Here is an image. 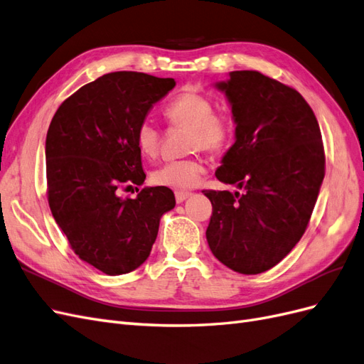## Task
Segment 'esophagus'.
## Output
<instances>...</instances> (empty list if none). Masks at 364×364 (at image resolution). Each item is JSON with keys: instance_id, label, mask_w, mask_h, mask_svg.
Returning <instances> with one entry per match:
<instances>
[{"instance_id": "esophagus-1", "label": "esophagus", "mask_w": 364, "mask_h": 364, "mask_svg": "<svg viewBox=\"0 0 364 364\" xmlns=\"http://www.w3.org/2000/svg\"><path fill=\"white\" fill-rule=\"evenodd\" d=\"M190 196H191V193H190V191H176V193H174L176 202H178V203H182L183 200L188 199Z\"/></svg>"}]
</instances>
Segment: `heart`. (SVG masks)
<instances>
[{
    "mask_svg": "<svg viewBox=\"0 0 364 364\" xmlns=\"http://www.w3.org/2000/svg\"><path fill=\"white\" fill-rule=\"evenodd\" d=\"M211 98L197 92L185 91L165 106L164 115L173 127H188L186 150H205L208 153L223 151L232 138V123L228 115L214 112ZM136 146L142 156L155 158L161 147L159 127L150 119H142L136 127ZM205 171V159L199 153L182 159L165 162L153 173V181L168 188H191Z\"/></svg>",
    "mask_w": 364,
    "mask_h": 364,
    "instance_id": "heart-1",
    "label": "heart"
}]
</instances>
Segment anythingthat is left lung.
<instances>
[{
	"instance_id": "obj_1",
	"label": "left lung",
	"mask_w": 364,
	"mask_h": 364,
	"mask_svg": "<svg viewBox=\"0 0 364 364\" xmlns=\"http://www.w3.org/2000/svg\"><path fill=\"white\" fill-rule=\"evenodd\" d=\"M217 87L237 139L215 176L243 191L203 190L213 203L206 240L226 267L258 274L289 255L310 222L325 178L322 134L305 98L259 71H232Z\"/></svg>"
}]
</instances>
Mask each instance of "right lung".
<instances>
[{
    "instance_id": "right-lung-1",
    "label": "right lung",
    "mask_w": 364,
    "mask_h": 364,
    "mask_svg": "<svg viewBox=\"0 0 364 364\" xmlns=\"http://www.w3.org/2000/svg\"><path fill=\"white\" fill-rule=\"evenodd\" d=\"M174 86L144 73L105 74L70 95L47 132L51 214L75 255L111 277L149 258L162 214L176 205L167 186L118 196L144 182L136 127Z\"/></svg>"
}]
</instances>
